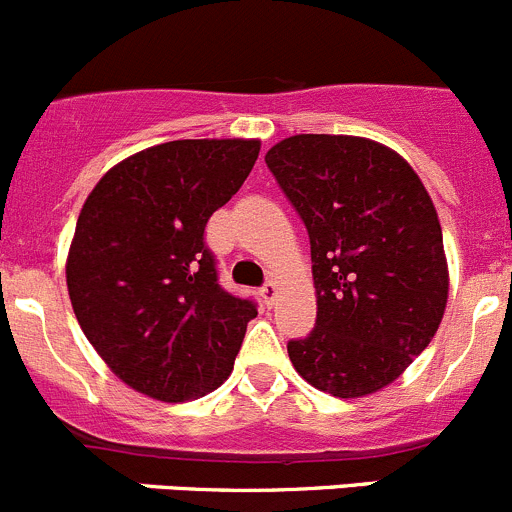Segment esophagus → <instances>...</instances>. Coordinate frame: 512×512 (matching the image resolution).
Listing matches in <instances>:
<instances>
[{
    "label": "esophagus",
    "mask_w": 512,
    "mask_h": 512,
    "mask_svg": "<svg viewBox=\"0 0 512 512\" xmlns=\"http://www.w3.org/2000/svg\"><path fill=\"white\" fill-rule=\"evenodd\" d=\"M261 299L266 301V306H274V301L279 299V284H276V281H269V284L261 289Z\"/></svg>",
    "instance_id": "1"
}]
</instances>
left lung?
Listing matches in <instances>:
<instances>
[{
  "mask_svg": "<svg viewBox=\"0 0 512 512\" xmlns=\"http://www.w3.org/2000/svg\"><path fill=\"white\" fill-rule=\"evenodd\" d=\"M266 165L311 241L316 326L289 342L291 364L332 397L379 392L445 316L450 271L435 203L397 150L359 135H291Z\"/></svg>",
  "mask_w": 512,
  "mask_h": 512,
  "instance_id": "8db88e82",
  "label": "left lung"
}]
</instances>
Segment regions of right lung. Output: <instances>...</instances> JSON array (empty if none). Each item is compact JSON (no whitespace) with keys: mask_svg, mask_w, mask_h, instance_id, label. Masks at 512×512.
Instances as JSON below:
<instances>
[{"mask_svg":"<svg viewBox=\"0 0 512 512\" xmlns=\"http://www.w3.org/2000/svg\"><path fill=\"white\" fill-rule=\"evenodd\" d=\"M259 150V138L153 145L82 203L65 264L72 309L110 372L145 397L188 402L231 374L256 306L218 286L203 231Z\"/></svg>","mask_w":512,"mask_h":512,"instance_id":"right-lung-1","label":"right lung"}]
</instances>
